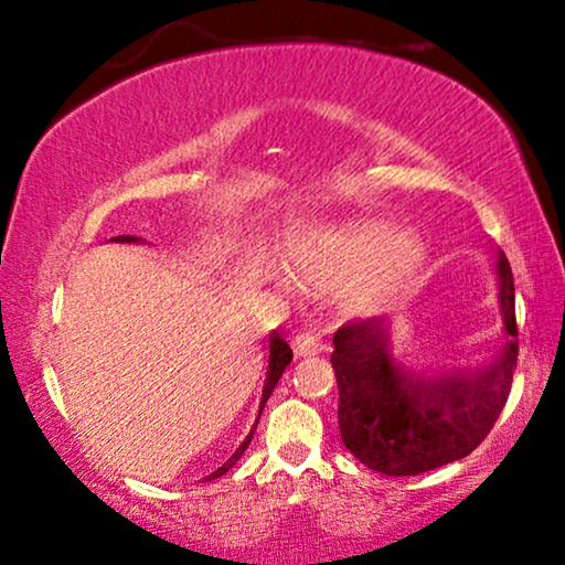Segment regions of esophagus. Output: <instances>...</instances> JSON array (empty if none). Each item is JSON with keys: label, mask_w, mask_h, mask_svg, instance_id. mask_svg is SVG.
Here are the masks:
<instances>
[{"label": "esophagus", "mask_w": 565, "mask_h": 565, "mask_svg": "<svg viewBox=\"0 0 565 565\" xmlns=\"http://www.w3.org/2000/svg\"><path fill=\"white\" fill-rule=\"evenodd\" d=\"M292 352H296V358H308V354H316L321 352V334L319 331H311V329H303L298 331L296 337H292Z\"/></svg>", "instance_id": "1"}]
</instances>
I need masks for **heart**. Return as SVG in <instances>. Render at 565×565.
<instances>
[{"mask_svg":"<svg viewBox=\"0 0 565 565\" xmlns=\"http://www.w3.org/2000/svg\"><path fill=\"white\" fill-rule=\"evenodd\" d=\"M422 259V244L414 231H391L381 221L344 223L313 228L296 249L300 280L313 288L352 282L375 267V285L401 280Z\"/></svg>","mask_w":565,"mask_h":565,"instance_id":"1","label":"heart"}]
</instances>
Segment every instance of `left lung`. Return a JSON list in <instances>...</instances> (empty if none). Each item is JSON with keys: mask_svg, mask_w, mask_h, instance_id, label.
<instances>
[{"mask_svg": "<svg viewBox=\"0 0 565 565\" xmlns=\"http://www.w3.org/2000/svg\"><path fill=\"white\" fill-rule=\"evenodd\" d=\"M499 298L509 342L473 375H416L393 365L383 319H352L334 334L339 431L354 458L385 476H419L466 458L489 437L516 367L514 277L499 259Z\"/></svg>", "mask_w": 565, "mask_h": 565, "instance_id": "left-lung-1", "label": "left lung"}]
</instances>
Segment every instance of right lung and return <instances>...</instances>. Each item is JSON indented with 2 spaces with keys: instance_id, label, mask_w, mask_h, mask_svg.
<instances>
[{
  "instance_id": "right-lung-1",
  "label": "right lung",
  "mask_w": 565,
  "mask_h": 565,
  "mask_svg": "<svg viewBox=\"0 0 565 565\" xmlns=\"http://www.w3.org/2000/svg\"><path fill=\"white\" fill-rule=\"evenodd\" d=\"M113 242H120V244H134V242H138L136 236H115ZM292 360V350L288 347V342H285V339H280L277 334H273V339H269V367H267V381H265V391H262V401H259V414H262V408H265V404H267V398H269V393L275 391V385H277V381H280V375H282V370L288 367V362ZM257 422H259V416H257ZM254 429H257V424H254ZM252 437H254V431H249V437L244 439L242 445H238V450L231 455V458L223 462V466L215 470V473H211L205 478V481H213V478H221L223 473H226L228 468H234L236 466V460L242 458L244 455V450L246 447H249V443H252Z\"/></svg>"
}]
</instances>
